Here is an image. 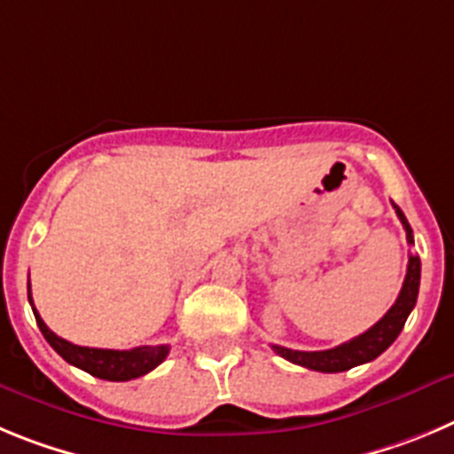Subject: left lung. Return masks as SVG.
Returning a JSON list of instances; mask_svg holds the SVG:
<instances>
[{
    "label": "left lung",
    "instance_id": "8db88e82",
    "mask_svg": "<svg viewBox=\"0 0 454 454\" xmlns=\"http://www.w3.org/2000/svg\"><path fill=\"white\" fill-rule=\"evenodd\" d=\"M395 207V215H398L400 223L407 232V242L414 244V235H411V226L407 223L405 215ZM419 285H420V260L419 255H410V262H407V273L405 283L400 289L395 303L391 305L389 312L380 318L373 328H369L366 333H362L359 337L350 339L346 344L337 346V348L330 350H292L285 348V346H271L280 357L289 359L294 364L305 366V369L321 371V373H339V371H348L353 366L366 364L371 359H375L378 355L385 353L391 344L395 341V337L400 334L403 325H405L407 317L414 309L416 296H419Z\"/></svg>",
    "mask_w": 454,
    "mask_h": 454
}]
</instances>
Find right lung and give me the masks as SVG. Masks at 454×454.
Segmentation results:
<instances>
[{"mask_svg":"<svg viewBox=\"0 0 454 454\" xmlns=\"http://www.w3.org/2000/svg\"><path fill=\"white\" fill-rule=\"evenodd\" d=\"M28 303L34 308V298H31V283H28ZM40 333L49 341V346L76 369H83L85 373L95 375V378L110 380V382H126V380L140 378L156 369L162 359L169 353V346H137L130 350H110V348H88V346L69 344L67 339L59 337L56 333L47 328L40 314L35 312Z\"/></svg>","mask_w":454,"mask_h":454,"instance_id":"obj_1","label":"right lung"}]
</instances>
